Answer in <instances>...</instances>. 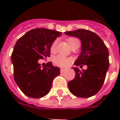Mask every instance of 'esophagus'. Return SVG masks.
Listing matches in <instances>:
<instances>
[{"label":"esophagus","instance_id":"34e87169","mask_svg":"<svg viewBox=\"0 0 120 120\" xmlns=\"http://www.w3.org/2000/svg\"><path fill=\"white\" fill-rule=\"evenodd\" d=\"M65 71H66V69H60V73H64Z\"/></svg>","mask_w":120,"mask_h":120}]
</instances>
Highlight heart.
<instances>
[{
    "instance_id": "obj_1",
    "label": "heart",
    "mask_w": 120,
    "mask_h": 120,
    "mask_svg": "<svg viewBox=\"0 0 120 120\" xmlns=\"http://www.w3.org/2000/svg\"><path fill=\"white\" fill-rule=\"evenodd\" d=\"M67 41H68V43L70 47H72L74 45L76 44H80L79 40L76 38H73V37L68 38L67 39ZM56 44H57V41L56 40H55V41L52 42V43L51 44V45L50 47L51 52H55ZM53 62L56 65L65 68V67H68V66L71 63V59L68 57H65L64 56H62V55H57L54 58Z\"/></svg>"
}]
</instances>
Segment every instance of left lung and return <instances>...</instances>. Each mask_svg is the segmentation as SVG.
<instances>
[{"label":"left lung","instance_id":"1","mask_svg":"<svg viewBox=\"0 0 120 120\" xmlns=\"http://www.w3.org/2000/svg\"><path fill=\"white\" fill-rule=\"evenodd\" d=\"M65 34L78 38L82 42V52L74 63L76 66H87L86 70L73 68L75 77L68 82L70 92L77 97L89 98L100 90L109 66L107 47L100 37L89 30L78 29Z\"/></svg>","mask_w":120,"mask_h":120}]
</instances>
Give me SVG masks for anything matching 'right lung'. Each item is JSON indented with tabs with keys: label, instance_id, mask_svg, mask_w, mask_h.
Returning a JSON list of instances; mask_svg holds the SVG:
<instances>
[{
	"label": "right lung",
	"instance_id": "right-lung-1",
	"mask_svg": "<svg viewBox=\"0 0 120 120\" xmlns=\"http://www.w3.org/2000/svg\"><path fill=\"white\" fill-rule=\"evenodd\" d=\"M61 33L44 28L33 29L17 40L11 54L15 82L25 95L40 98L47 94L60 69L47 63L42 69L39 59L50 56V47Z\"/></svg>",
	"mask_w": 120,
	"mask_h": 120
}]
</instances>
